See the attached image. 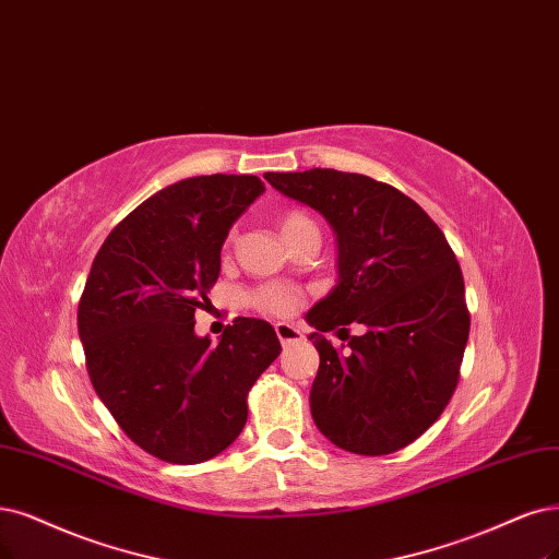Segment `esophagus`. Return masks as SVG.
Masks as SVG:
<instances>
[{
  "label": "esophagus",
  "instance_id": "obj_1",
  "mask_svg": "<svg viewBox=\"0 0 559 559\" xmlns=\"http://www.w3.org/2000/svg\"><path fill=\"white\" fill-rule=\"evenodd\" d=\"M276 336H278V341L283 345H290V343H297V341L304 338L301 329L295 326V324H287V322H278L276 324Z\"/></svg>",
  "mask_w": 559,
  "mask_h": 559
}]
</instances>
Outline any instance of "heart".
Instances as JSON below:
<instances>
[{"mask_svg":"<svg viewBox=\"0 0 559 559\" xmlns=\"http://www.w3.org/2000/svg\"><path fill=\"white\" fill-rule=\"evenodd\" d=\"M278 227L287 241V239L297 237L301 230H306V227H316V223L306 212L290 210L278 218ZM230 239H227V243H230ZM248 299H251V306L255 308V311H260L264 316H276V318H285V316L295 313L299 308V301H301L295 287L285 285V283L260 285V287H255Z\"/></svg>","mask_w":559,"mask_h":559,"instance_id":"1","label":"heart"}]
</instances>
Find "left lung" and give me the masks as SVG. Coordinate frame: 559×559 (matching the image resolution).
<instances>
[{"label":"left lung","instance_id":"left-lung-1","mask_svg":"<svg viewBox=\"0 0 559 559\" xmlns=\"http://www.w3.org/2000/svg\"><path fill=\"white\" fill-rule=\"evenodd\" d=\"M283 195L313 206L338 239V285L306 320L320 368L313 421L336 447L384 456L438 421L461 378L469 311L461 264L421 206L357 173H266ZM365 326L349 337L347 323ZM340 329L348 347L324 331Z\"/></svg>","mask_w":559,"mask_h":559}]
</instances>
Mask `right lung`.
<instances>
[{
  "label": "right lung",
  "mask_w": 559,
  "mask_h": 559,
  "mask_svg": "<svg viewBox=\"0 0 559 559\" xmlns=\"http://www.w3.org/2000/svg\"><path fill=\"white\" fill-rule=\"evenodd\" d=\"M264 193L253 175L177 181L123 218L92 262L78 334L98 399L152 456L195 465L230 447L248 391L278 355L274 326L227 324L218 345L195 336L233 223Z\"/></svg>",
  "instance_id": "add662e5"
}]
</instances>
